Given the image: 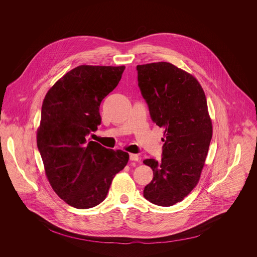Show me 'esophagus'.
Segmentation results:
<instances>
[{
  "label": "esophagus",
  "instance_id": "34e87169",
  "mask_svg": "<svg viewBox=\"0 0 257 257\" xmlns=\"http://www.w3.org/2000/svg\"><path fill=\"white\" fill-rule=\"evenodd\" d=\"M130 160H132V161H140V157H139L138 154L131 153L130 154Z\"/></svg>",
  "mask_w": 257,
  "mask_h": 257
}]
</instances>
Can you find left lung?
Segmentation results:
<instances>
[{
    "label": "left lung",
    "instance_id": "8db88e82",
    "mask_svg": "<svg viewBox=\"0 0 257 257\" xmlns=\"http://www.w3.org/2000/svg\"><path fill=\"white\" fill-rule=\"evenodd\" d=\"M137 70L150 117L164 130L161 161L144 160L153 171L144 196L154 205L170 207L199 182L213 136L207 100L197 79L171 63L138 65Z\"/></svg>",
    "mask_w": 257,
    "mask_h": 257
}]
</instances>
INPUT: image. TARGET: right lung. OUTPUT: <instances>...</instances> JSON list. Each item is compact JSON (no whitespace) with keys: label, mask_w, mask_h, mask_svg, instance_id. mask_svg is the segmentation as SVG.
Instances as JSON below:
<instances>
[{"label":"right lung","mask_w":257,"mask_h":257,"mask_svg":"<svg viewBox=\"0 0 257 257\" xmlns=\"http://www.w3.org/2000/svg\"><path fill=\"white\" fill-rule=\"evenodd\" d=\"M124 66L81 65L65 74L47 92L37 130L38 151L54 192L76 209L102 203L130 155L96 142L100 105L118 84Z\"/></svg>","instance_id":"obj_1"}]
</instances>
